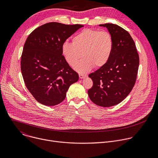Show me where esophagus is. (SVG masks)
<instances>
[{
	"label": "esophagus",
	"instance_id": "34e87169",
	"mask_svg": "<svg viewBox=\"0 0 158 158\" xmlns=\"http://www.w3.org/2000/svg\"><path fill=\"white\" fill-rule=\"evenodd\" d=\"M79 78H80V79H84V78H85V77H87V75L82 74H79Z\"/></svg>",
	"mask_w": 158,
	"mask_h": 158
}]
</instances>
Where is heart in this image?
Segmentation results:
<instances>
[{"label": "heart", "mask_w": 158, "mask_h": 158, "mask_svg": "<svg viewBox=\"0 0 158 158\" xmlns=\"http://www.w3.org/2000/svg\"><path fill=\"white\" fill-rule=\"evenodd\" d=\"M72 40L73 43L65 42L62 44V53L71 66H74L83 55L84 58L74 66V69L80 73L87 72L94 66H104L113 50L112 35L104 31L84 29L74 35Z\"/></svg>", "instance_id": "obj_1"}]
</instances>
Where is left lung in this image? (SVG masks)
Instances as JSON below:
<instances>
[{
	"mask_svg": "<svg viewBox=\"0 0 158 158\" xmlns=\"http://www.w3.org/2000/svg\"><path fill=\"white\" fill-rule=\"evenodd\" d=\"M106 27L114 46L108 62L89 77L93 81L89 97L98 106L108 107L122 102L131 93L136 81L139 64L136 45L127 31L113 24Z\"/></svg>",
	"mask_w": 158,
	"mask_h": 158,
	"instance_id": "left-lung-1",
	"label": "left lung"
}]
</instances>
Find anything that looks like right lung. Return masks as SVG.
<instances>
[{
  "label": "right lung",
  "instance_id": "right-lung-1",
  "mask_svg": "<svg viewBox=\"0 0 158 158\" xmlns=\"http://www.w3.org/2000/svg\"><path fill=\"white\" fill-rule=\"evenodd\" d=\"M83 26L49 22L28 36L21 56V72L29 91L39 103L59 104L70 85L79 80L78 74L62 56V46Z\"/></svg>",
  "mask_w": 158,
  "mask_h": 158
}]
</instances>
